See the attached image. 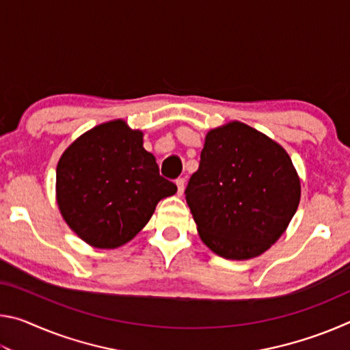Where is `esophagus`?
<instances>
[{
    "instance_id": "esophagus-1",
    "label": "esophagus",
    "mask_w": 350,
    "mask_h": 350,
    "mask_svg": "<svg viewBox=\"0 0 350 350\" xmlns=\"http://www.w3.org/2000/svg\"><path fill=\"white\" fill-rule=\"evenodd\" d=\"M176 185H177V194H182L183 188H185V179H183V177H179V179L176 180Z\"/></svg>"
}]
</instances>
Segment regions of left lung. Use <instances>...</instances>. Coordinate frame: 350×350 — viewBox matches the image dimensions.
Returning a JSON list of instances; mask_svg holds the SVG:
<instances>
[{"label":"left lung","instance_id":"obj_1","mask_svg":"<svg viewBox=\"0 0 350 350\" xmlns=\"http://www.w3.org/2000/svg\"><path fill=\"white\" fill-rule=\"evenodd\" d=\"M298 174L284 148L239 122L211 129L185 199L200 238L225 259L269 250L299 204Z\"/></svg>","mask_w":350,"mask_h":350}]
</instances>
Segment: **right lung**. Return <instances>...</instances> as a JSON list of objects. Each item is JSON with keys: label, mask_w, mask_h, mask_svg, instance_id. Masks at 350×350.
I'll return each mask as SVG.
<instances>
[{"label": "right lung", "mask_w": 350, "mask_h": 350, "mask_svg": "<svg viewBox=\"0 0 350 350\" xmlns=\"http://www.w3.org/2000/svg\"><path fill=\"white\" fill-rule=\"evenodd\" d=\"M142 137L123 120L103 123L77 139L58 162V206L88 244H126L150 221L159 200L177 191L159 173Z\"/></svg>", "instance_id": "obj_1"}]
</instances>
